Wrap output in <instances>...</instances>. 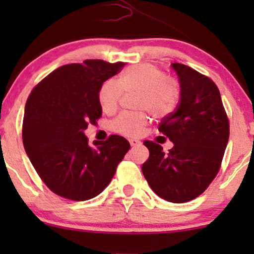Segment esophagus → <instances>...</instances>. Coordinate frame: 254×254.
<instances>
[{"label":"esophagus","instance_id":"obj_1","mask_svg":"<svg viewBox=\"0 0 254 254\" xmlns=\"http://www.w3.org/2000/svg\"><path fill=\"white\" fill-rule=\"evenodd\" d=\"M129 142H130L131 147H135V145L141 144V142H139L138 139H135V138H131V139H129Z\"/></svg>","mask_w":254,"mask_h":254}]
</instances>
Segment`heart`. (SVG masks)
<instances>
[{
	"instance_id": "obj_1",
	"label": "heart",
	"mask_w": 254,
	"mask_h": 254,
	"mask_svg": "<svg viewBox=\"0 0 254 254\" xmlns=\"http://www.w3.org/2000/svg\"><path fill=\"white\" fill-rule=\"evenodd\" d=\"M124 93H137L136 109L147 110L156 118H165L176 110L180 98L179 84L174 78L165 76L159 66L150 63L136 64L122 72L118 81L109 78L101 84L98 100L101 110L113 113ZM149 122L144 111L121 113L110 123L113 132L127 137L142 133Z\"/></svg>"
}]
</instances>
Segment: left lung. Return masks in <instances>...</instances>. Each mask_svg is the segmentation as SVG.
<instances>
[{"mask_svg": "<svg viewBox=\"0 0 254 254\" xmlns=\"http://www.w3.org/2000/svg\"><path fill=\"white\" fill-rule=\"evenodd\" d=\"M171 65L179 78L180 99L159 131L174 145L165 153L160 144L144 141L149 159L142 172L157 196L186 203L202 194L217 176L228 143L229 121L210 77L184 64Z\"/></svg>", "mask_w": 254, "mask_h": 254, "instance_id": "8db88e82", "label": "left lung"}]
</instances>
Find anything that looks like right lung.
<instances>
[{
    "instance_id": "add662e5",
    "label": "right lung",
    "mask_w": 254,
    "mask_h": 254,
    "mask_svg": "<svg viewBox=\"0 0 254 254\" xmlns=\"http://www.w3.org/2000/svg\"><path fill=\"white\" fill-rule=\"evenodd\" d=\"M124 62L87 60L60 66L32 89L26 101L22 142L34 170L54 193L87 200L109 185L130 149L124 137L111 135L88 145L83 130L103 115L101 84Z\"/></svg>"
}]
</instances>
